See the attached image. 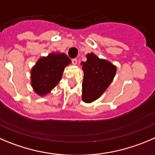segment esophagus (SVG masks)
<instances>
[{
	"label": "esophagus",
	"instance_id": "esophagus-1",
	"mask_svg": "<svg viewBox=\"0 0 155 155\" xmlns=\"http://www.w3.org/2000/svg\"><path fill=\"white\" fill-rule=\"evenodd\" d=\"M77 63H78V60H77L76 58H73V59H72V64H77Z\"/></svg>",
	"mask_w": 155,
	"mask_h": 155
}]
</instances>
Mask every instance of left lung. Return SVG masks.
<instances>
[{
	"label": "left lung",
	"mask_w": 155,
	"mask_h": 155,
	"mask_svg": "<svg viewBox=\"0 0 155 155\" xmlns=\"http://www.w3.org/2000/svg\"><path fill=\"white\" fill-rule=\"evenodd\" d=\"M86 57L87 61L81 62L84 71L82 100L90 104L101 97L108 88L116 75V67L94 53H88Z\"/></svg>",
	"instance_id": "1"
}]
</instances>
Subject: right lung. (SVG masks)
I'll return each instance as SVG.
<instances>
[{
    "mask_svg": "<svg viewBox=\"0 0 155 155\" xmlns=\"http://www.w3.org/2000/svg\"><path fill=\"white\" fill-rule=\"evenodd\" d=\"M71 59L64 53L51 52L36 61L31 70V85L39 96L48 94L61 81Z\"/></svg>",
    "mask_w": 155,
    "mask_h": 155,
    "instance_id": "1",
    "label": "right lung"
}]
</instances>
